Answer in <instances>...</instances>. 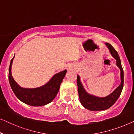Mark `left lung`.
I'll return each instance as SVG.
<instances>
[{"label": "left lung", "instance_id": "left-lung-1", "mask_svg": "<svg viewBox=\"0 0 134 134\" xmlns=\"http://www.w3.org/2000/svg\"><path fill=\"white\" fill-rule=\"evenodd\" d=\"M107 47L109 50V52L111 55L116 59V65L120 70V79L121 83L119 86L110 94L109 96L105 97H99L95 96L90 94L87 93L85 90L82 84L80 77L77 75V85L78 88V94L79 100L81 104L85 108L90 111H102L105 110L110 108L111 106L114 104L117 100L121 94L123 87V83H124V74H123V70L121 67V61L120 59L117 52L115 51L109 43H106Z\"/></svg>", "mask_w": 134, "mask_h": 134}]
</instances>
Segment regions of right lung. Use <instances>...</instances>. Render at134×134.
Masks as SVG:
<instances>
[{
  "label": "right lung",
  "mask_w": 134,
  "mask_h": 134,
  "mask_svg": "<svg viewBox=\"0 0 134 134\" xmlns=\"http://www.w3.org/2000/svg\"><path fill=\"white\" fill-rule=\"evenodd\" d=\"M14 57L11 59L9 68V82L16 97L26 104L40 107L51 102L58 93L59 87L64 78L67 70H65L56 74L46 84L36 88H24L20 87L11 75L12 63Z\"/></svg>",
  "instance_id": "right-lung-1"
}]
</instances>
